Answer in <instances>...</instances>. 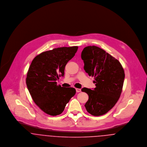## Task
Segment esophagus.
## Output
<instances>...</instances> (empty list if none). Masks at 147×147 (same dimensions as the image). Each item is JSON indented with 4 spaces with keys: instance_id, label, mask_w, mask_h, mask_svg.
<instances>
[{
    "instance_id": "esophagus-1",
    "label": "esophagus",
    "mask_w": 147,
    "mask_h": 147,
    "mask_svg": "<svg viewBox=\"0 0 147 147\" xmlns=\"http://www.w3.org/2000/svg\"><path fill=\"white\" fill-rule=\"evenodd\" d=\"M76 92L79 93V92H81V89H79V88H76Z\"/></svg>"
}]
</instances>
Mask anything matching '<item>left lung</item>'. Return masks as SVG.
Instances as JSON below:
<instances>
[{"label": "left lung", "mask_w": 147, "mask_h": 147, "mask_svg": "<svg viewBox=\"0 0 147 147\" xmlns=\"http://www.w3.org/2000/svg\"><path fill=\"white\" fill-rule=\"evenodd\" d=\"M84 69L89 76L94 77L96 88L82 89L89 96L84 105L92 115L107 113L119 100L125 79L124 69L120 62L103 49L95 46L85 47L82 52Z\"/></svg>", "instance_id": "obj_1"}]
</instances>
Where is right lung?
Returning <instances> with one entry per match:
<instances>
[{"label":"right lung","mask_w":147,"mask_h":147,"mask_svg":"<svg viewBox=\"0 0 147 147\" xmlns=\"http://www.w3.org/2000/svg\"><path fill=\"white\" fill-rule=\"evenodd\" d=\"M78 49V46L63 47L43 52L30 65L26 79L28 89L35 104L49 115L61 114L76 93L75 88L62 87L57 80L64 76L65 65Z\"/></svg>","instance_id":"1"}]
</instances>
